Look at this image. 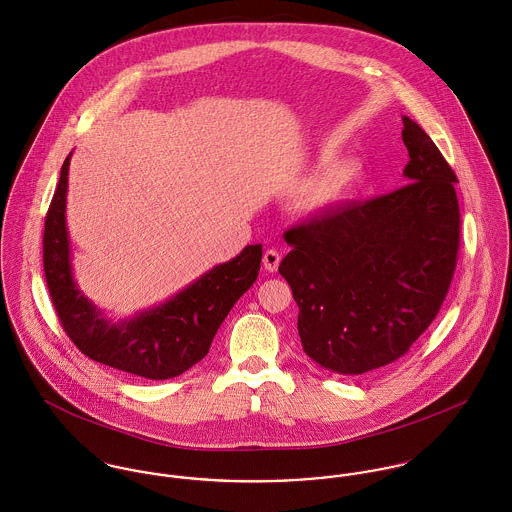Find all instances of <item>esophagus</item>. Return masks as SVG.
Segmentation results:
<instances>
[{"label": "esophagus", "instance_id": "esophagus-1", "mask_svg": "<svg viewBox=\"0 0 512 512\" xmlns=\"http://www.w3.org/2000/svg\"><path fill=\"white\" fill-rule=\"evenodd\" d=\"M280 260H282V256H280V252L278 250H266L264 252V258H262V262H264V268L268 270V272H276L278 270V266H280Z\"/></svg>", "mask_w": 512, "mask_h": 512}]
</instances>
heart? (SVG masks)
Listing matches in <instances>:
<instances>
[{
    "mask_svg": "<svg viewBox=\"0 0 512 512\" xmlns=\"http://www.w3.org/2000/svg\"><path fill=\"white\" fill-rule=\"evenodd\" d=\"M329 157L321 155L319 163H325ZM363 177V167L357 161H341L327 167L307 189L303 197V207L311 213L327 211L341 201H345Z\"/></svg>",
    "mask_w": 512,
    "mask_h": 512,
    "instance_id": "1",
    "label": "heart"
}]
</instances>
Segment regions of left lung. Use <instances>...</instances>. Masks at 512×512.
Wrapping results in <instances>:
<instances>
[{
  "label": "left lung",
  "instance_id": "obj_1",
  "mask_svg": "<svg viewBox=\"0 0 512 512\" xmlns=\"http://www.w3.org/2000/svg\"><path fill=\"white\" fill-rule=\"evenodd\" d=\"M408 185L290 228L280 264L297 333L317 365L359 376L390 365L430 327L459 248L457 177L430 136L402 116Z\"/></svg>",
  "mask_w": 512,
  "mask_h": 512
}]
</instances>
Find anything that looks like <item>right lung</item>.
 <instances>
[{
  "label": "right lung",
  "mask_w": 512,
  "mask_h": 512,
  "mask_svg": "<svg viewBox=\"0 0 512 512\" xmlns=\"http://www.w3.org/2000/svg\"><path fill=\"white\" fill-rule=\"evenodd\" d=\"M71 157L73 153L61 167L43 236L45 278L67 335L88 359L100 365L149 380L183 374L205 359L220 323L256 282L262 244L246 246L236 258L211 268L159 305L116 321L90 301L74 280L67 228Z\"/></svg>",
  "instance_id": "1"
}]
</instances>
